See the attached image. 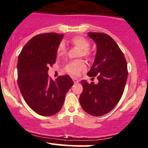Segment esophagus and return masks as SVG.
Here are the masks:
<instances>
[{
    "label": "esophagus",
    "mask_w": 148,
    "mask_h": 148,
    "mask_svg": "<svg viewBox=\"0 0 148 148\" xmlns=\"http://www.w3.org/2000/svg\"><path fill=\"white\" fill-rule=\"evenodd\" d=\"M73 82L75 83H77L79 82V80L77 78H75V77H74V78H73Z\"/></svg>",
    "instance_id": "1"
}]
</instances>
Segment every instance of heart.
Instances as JSON below:
<instances>
[{
	"label": "heart",
	"instance_id": "heart-1",
	"mask_svg": "<svg viewBox=\"0 0 148 148\" xmlns=\"http://www.w3.org/2000/svg\"><path fill=\"white\" fill-rule=\"evenodd\" d=\"M71 43L80 49L79 52V57H85L86 58H90L91 57V52L89 49L90 46V42L83 36H75L71 39ZM65 53V47L63 43H60L58 48V55H62ZM86 69V64L82 60H77L72 61L67 64L65 68V72L72 75H78L82 71Z\"/></svg>",
	"mask_w": 148,
	"mask_h": 148
}]
</instances>
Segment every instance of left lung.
Returning <instances> with one entry per match:
<instances>
[{"label":"left lung","instance_id":"8db88e82","mask_svg":"<svg viewBox=\"0 0 148 148\" xmlns=\"http://www.w3.org/2000/svg\"><path fill=\"white\" fill-rule=\"evenodd\" d=\"M88 36L96 42L97 52L87 75L96 76L99 83L82 80L83 90L79 100L85 112L99 116L112 111L122 98L128 75L127 64L122 51L109 35L89 32Z\"/></svg>","mask_w":148,"mask_h":148}]
</instances>
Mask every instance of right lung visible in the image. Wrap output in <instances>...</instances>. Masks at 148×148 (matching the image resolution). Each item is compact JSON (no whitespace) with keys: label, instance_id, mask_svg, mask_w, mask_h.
Wrapping results in <instances>:
<instances>
[{"label":"right lung","instance_id":"1","mask_svg":"<svg viewBox=\"0 0 148 148\" xmlns=\"http://www.w3.org/2000/svg\"><path fill=\"white\" fill-rule=\"evenodd\" d=\"M63 34H39L32 37L20 52L17 63L18 87L28 106L42 116H52L62 108L65 95L73 85L68 75L53 80L49 67L55 63Z\"/></svg>","mask_w":148,"mask_h":148}]
</instances>
